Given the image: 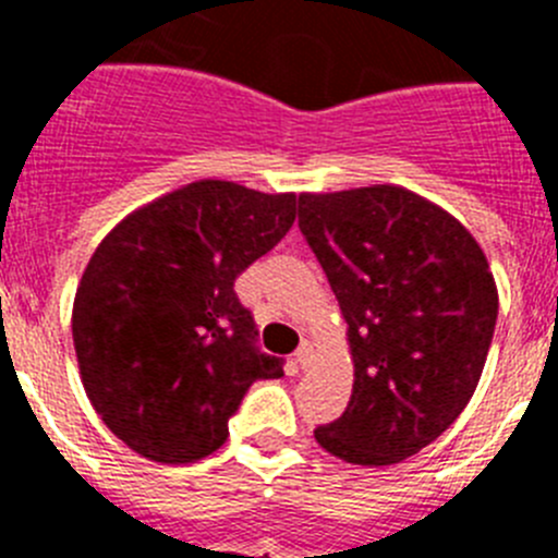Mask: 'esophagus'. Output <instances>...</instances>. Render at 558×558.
Segmentation results:
<instances>
[{
    "label": "esophagus",
    "instance_id": "obj_1",
    "mask_svg": "<svg viewBox=\"0 0 558 558\" xmlns=\"http://www.w3.org/2000/svg\"><path fill=\"white\" fill-rule=\"evenodd\" d=\"M295 366L299 368H307L310 366V357H313V349H310V343H302V347L295 349Z\"/></svg>",
    "mask_w": 558,
    "mask_h": 558
}]
</instances>
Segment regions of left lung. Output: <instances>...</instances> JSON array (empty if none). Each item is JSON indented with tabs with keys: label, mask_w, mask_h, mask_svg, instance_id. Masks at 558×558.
I'll use <instances>...</instances> for the list:
<instances>
[{
	"label": "left lung",
	"mask_w": 558,
	"mask_h": 558,
	"mask_svg": "<svg viewBox=\"0 0 558 558\" xmlns=\"http://www.w3.org/2000/svg\"><path fill=\"white\" fill-rule=\"evenodd\" d=\"M299 226L347 318L352 399L315 441L388 466L466 408L497 322L489 259L458 218L397 184L302 192Z\"/></svg>",
	"instance_id": "obj_1"
}]
</instances>
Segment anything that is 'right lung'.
<instances>
[{"label": "right lung", "mask_w": 558, "mask_h": 558, "mask_svg": "<svg viewBox=\"0 0 558 558\" xmlns=\"http://www.w3.org/2000/svg\"><path fill=\"white\" fill-rule=\"evenodd\" d=\"M295 220V192L201 179L113 226L88 259L72 338L88 402L156 463H195L229 438L254 379L284 377L256 352L234 279Z\"/></svg>", "instance_id": "1"}]
</instances>
